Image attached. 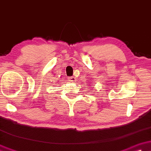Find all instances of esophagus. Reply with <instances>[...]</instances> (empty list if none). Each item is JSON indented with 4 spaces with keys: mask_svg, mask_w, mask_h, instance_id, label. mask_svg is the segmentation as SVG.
<instances>
[{
    "mask_svg": "<svg viewBox=\"0 0 151 151\" xmlns=\"http://www.w3.org/2000/svg\"><path fill=\"white\" fill-rule=\"evenodd\" d=\"M68 81H70V82H75L76 81V78H74V77H69L68 78Z\"/></svg>",
    "mask_w": 151,
    "mask_h": 151,
    "instance_id": "34e87169",
    "label": "esophagus"
}]
</instances>
